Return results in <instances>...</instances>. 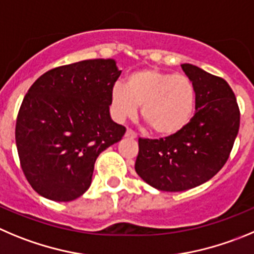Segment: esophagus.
<instances>
[{
	"instance_id": "obj_1",
	"label": "esophagus",
	"mask_w": 254,
	"mask_h": 254,
	"mask_svg": "<svg viewBox=\"0 0 254 254\" xmlns=\"http://www.w3.org/2000/svg\"><path fill=\"white\" fill-rule=\"evenodd\" d=\"M136 136H138V135H136V132H134V131H132V130H130V129H127V132H125V138L135 139V138H136Z\"/></svg>"
}]
</instances>
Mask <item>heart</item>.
Returning <instances> with one entry per match:
<instances>
[{
	"label": "heart",
	"instance_id": "1",
	"mask_svg": "<svg viewBox=\"0 0 254 254\" xmlns=\"http://www.w3.org/2000/svg\"><path fill=\"white\" fill-rule=\"evenodd\" d=\"M141 106L144 123L160 136L175 135L193 118L195 89L186 76L145 68L129 73L125 87L116 85L110 94V109L119 122L131 119Z\"/></svg>",
	"mask_w": 254,
	"mask_h": 254
}]
</instances>
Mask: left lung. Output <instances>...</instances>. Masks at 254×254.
<instances>
[{
  "instance_id": "8db88e82",
  "label": "left lung",
  "mask_w": 254,
  "mask_h": 254,
  "mask_svg": "<svg viewBox=\"0 0 254 254\" xmlns=\"http://www.w3.org/2000/svg\"><path fill=\"white\" fill-rule=\"evenodd\" d=\"M182 68L195 89V114L182 131L165 139H139L135 172L149 186L183 191L212 179L233 148L239 108L226 80L198 66Z\"/></svg>"
}]
</instances>
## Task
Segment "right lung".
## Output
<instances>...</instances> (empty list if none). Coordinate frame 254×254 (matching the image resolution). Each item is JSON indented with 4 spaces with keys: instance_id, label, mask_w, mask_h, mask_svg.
<instances>
[{
    "instance_id": "right-lung-1",
    "label": "right lung",
    "mask_w": 254,
    "mask_h": 254,
    "mask_svg": "<svg viewBox=\"0 0 254 254\" xmlns=\"http://www.w3.org/2000/svg\"><path fill=\"white\" fill-rule=\"evenodd\" d=\"M122 71L113 59L85 60L47 71L28 89L16 122L21 168L47 199L70 202L91 184L101 151L122 140L110 116V94Z\"/></svg>"
}]
</instances>
